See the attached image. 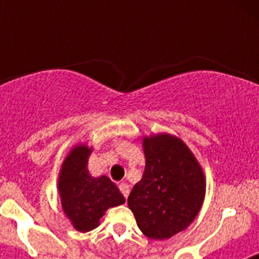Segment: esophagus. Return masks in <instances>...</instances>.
<instances>
[{
  "label": "esophagus",
  "instance_id": "34e87169",
  "mask_svg": "<svg viewBox=\"0 0 259 259\" xmlns=\"http://www.w3.org/2000/svg\"><path fill=\"white\" fill-rule=\"evenodd\" d=\"M119 189L122 192V194L124 196V198L128 197V194H130V185L127 183H120L119 184Z\"/></svg>",
  "mask_w": 259,
  "mask_h": 259
}]
</instances>
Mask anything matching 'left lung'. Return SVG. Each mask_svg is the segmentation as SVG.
<instances>
[{"label":"left lung","mask_w":259,"mask_h":259,"mask_svg":"<svg viewBox=\"0 0 259 259\" xmlns=\"http://www.w3.org/2000/svg\"><path fill=\"white\" fill-rule=\"evenodd\" d=\"M145 171L128 206L146 237L170 239L185 230L202 206L206 182L200 163L179 137H144Z\"/></svg>","instance_id":"obj_1"}]
</instances>
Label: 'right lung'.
I'll return each mask as SVG.
<instances>
[{"instance_id": "add662e5", "label": "right lung", "mask_w": 259, "mask_h": 259, "mask_svg": "<svg viewBox=\"0 0 259 259\" xmlns=\"http://www.w3.org/2000/svg\"><path fill=\"white\" fill-rule=\"evenodd\" d=\"M91 153L92 148L87 145L74 146L62 163L58 178L62 209L80 232L95 230L109 207L125 202L118 187L106 175L91 176L87 168Z\"/></svg>"}]
</instances>
